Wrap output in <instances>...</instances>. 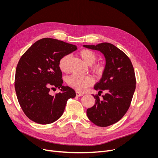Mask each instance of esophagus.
Instances as JSON below:
<instances>
[{"label":"esophagus","mask_w":158,"mask_h":158,"mask_svg":"<svg viewBox=\"0 0 158 158\" xmlns=\"http://www.w3.org/2000/svg\"><path fill=\"white\" fill-rule=\"evenodd\" d=\"M76 95H77V97H81V96L83 95V94L80 92H78V91H77V92H76Z\"/></svg>","instance_id":"obj_1"}]
</instances>
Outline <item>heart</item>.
<instances>
[{"label": "heart", "mask_w": 158, "mask_h": 158, "mask_svg": "<svg viewBox=\"0 0 158 158\" xmlns=\"http://www.w3.org/2000/svg\"><path fill=\"white\" fill-rule=\"evenodd\" d=\"M79 56L83 61L90 65L93 64L97 60V56L96 54L89 49H82L79 52ZM70 56L69 55H64L61 57L59 61V68L63 72H68L69 70V62ZM91 68L94 72L100 73L102 71V66L99 64H95L91 65ZM94 82V78L90 76H79L77 74H72L67 78L68 85L78 91H85L86 88L92 86Z\"/></svg>", "instance_id": "heart-1"}]
</instances>
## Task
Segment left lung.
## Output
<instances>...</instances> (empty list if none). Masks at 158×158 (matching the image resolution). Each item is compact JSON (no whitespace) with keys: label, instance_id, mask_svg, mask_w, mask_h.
<instances>
[{"label":"left lung","instance_id":"8db88e82","mask_svg":"<svg viewBox=\"0 0 158 158\" xmlns=\"http://www.w3.org/2000/svg\"><path fill=\"white\" fill-rule=\"evenodd\" d=\"M83 47L102 52L106 58L102 77L95 85L98 95L105 91L102 100L94 95L95 104L86 111L91 122L96 126L107 127L118 122L127 111L136 89L133 66L128 56L110 43Z\"/></svg>","mask_w":158,"mask_h":158}]
</instances>
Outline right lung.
Returning <instances> with one entry per match:
<instances>
[{
	"label": "right lung",
	"instance_id": "add662e5",
	"mask_svg": "<svg viewBox=\"0 0 158 158\" xmlns=\"http://www.w3.org/2000/svg\"><path fill=\"white\" fill-rule=\"evenodd\" d=\"M77 46L53 38L41 39L32 44L16 66L15 88L19 102L27 117L40 124L51 123L63 113L66 102L76 97L73 89L63 85L59 61L77 50ZM55 87L61 92L55 96Z\"/></svg>",
	"mask_w": 158,
	"mask_h": 158
}]
</instances>
